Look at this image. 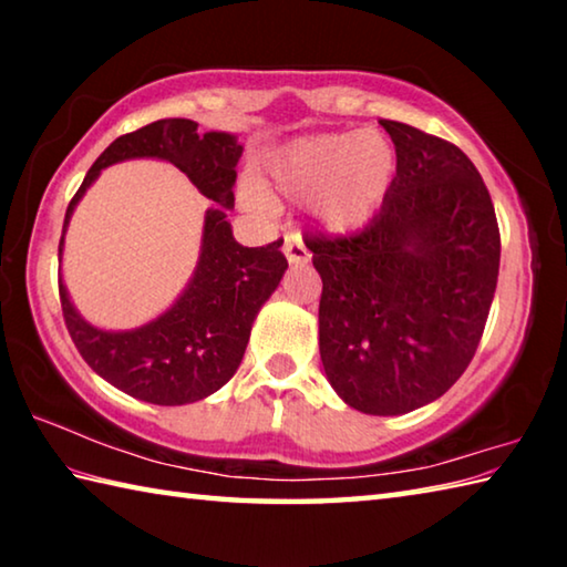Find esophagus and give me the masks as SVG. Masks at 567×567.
I'll return each instance as SVG.
<instances>
[{"instance_id": "esophagus-1", "label": "esophagus", "mask_w": 567, "mask_h": 567, "mask_svg": "<svg viewBox=\"0 0 567 567\" xmlns=\"http://www.w3.org/2000/svg\"><path fill=\"white\" fill-rule=\"evenodd\" d=\"M282 252H285V257H287V262H290L292 267H297V265H305L307 260H310V252H307V247H305V243H302V237H300V235H295V233H290V235L285 237Z\"/></svg>"}]
</instances>
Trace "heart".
<instances>
[{"instance_id": "1", "label": "heart", "mask_w": 567, "mask_h": 567, "mask_svg": "<svg viewBox=\"0 0 567 567\" xmlns=\"http://www.w3.org/2000/svg\"><path fill=\"white\" fill-rule=\"evenodd\" d=\"M395 167L398 152L382 132L310 134L270 152L262 182H245L243 199L257 213H270L277 199H310L324 233L350 235L375 217Z\"/></svg>"}]
</instances>
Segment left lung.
Instances as JSON below:
<instances>
[{"instance_id":"left-lung-1","label":"left lung","mask_w":567,"mask_h":567,"mask_svg":"<svg viewBox=\"0 0 567 567\" xmlns=\"http://www.w3.org/2000/svg\"><path fill=\"white\" fill-rule=\"evenodd\" d=\"M398 175L352 237L307 243L322 277L320 358L344 405L402 415L455 385L491 312L501 233L483 177L463 150L380 120Z\"/></svg>"}]
</instances>
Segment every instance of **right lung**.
Listing matches in <instances>:
<instances>
[{
  "mask_svg": "<svg viewBox=\"0 0 567 567\" xmlns=\"http://www.w3.org/2000/svg\"><path fill=\"white\" fill-rule=\"evenodd\" d=\"M243 145L233 132H197L192 120H159L122 134L90 167L64 215V235L102 169L127 159H162L185 172L213 207H207L197 267L185 290L165 312L140 328L104 330L84 320L60 277L66 330L84 362L127 395L152 405H187L205 400L235 375L252 332V322L287 270L282 239L243 247L227 213L235 207L233 185Z\"/></svg>",
  "mask_w": 567,
  "mask_h": 567,
  "instance_id": "right-lung-1",
  "label": "right lung"
}]
</instances>
